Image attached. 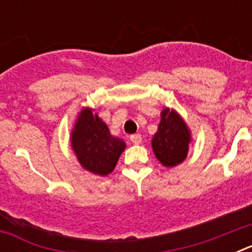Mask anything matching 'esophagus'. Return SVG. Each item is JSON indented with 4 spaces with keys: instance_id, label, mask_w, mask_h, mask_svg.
Here are the masks:
<instances>
[{
    "instance_id": "esophagus-1",
    "label": "esophagus",
    "mask_w": 252,
    "mask_h": 252,
    "mask_svg": "<svg viewBox=\"0 0 252 252\" xmlns=\"http://www.w3.org/2000/svg\"><path fill=\"white\" fill-rule=\"evenodd\" d=\"M130 140L133 142V144H141L142 137L141 135H139V133H135V135H131Z\"/></svg>"
}]
</instances>
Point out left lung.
<instances>
[{
  "label": "left lung",
  "mask_w": 252,
  "mask_h": 252,
  "mask_svg": "<svg viewBox=\"0 0 252 252\" xmlns=\"http://www.w3.org/2000/svg\"><path fill=\"white\" fill-rule=\"evenodd\" d=\"M189 141L190 133L182 117L175 111L165 108L161 112L158 131L151 140L158 160L165 166L178 165L187 158Z\"/></svg>",
  "instance_id": "obj_1"
}]
</instances>
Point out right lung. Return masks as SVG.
Instances as JSON below:
<instances>
[{"instance_id":"right-lung-1","label":"right lung","mask_w":252,"mask_h":252,"mask_svg":"<svg viewBox=\"0 0 252 252\" xmlns=\"http://www.w3.org/2000/svg\"><path fill=\"white\" fill-rule=\"evenodd\" d=\"M72 146L81 165L102 177L115 169L126 148L125 142L112 136L107 125L90 108H84L75 122Z\"/></svg>"}]
</instances>
